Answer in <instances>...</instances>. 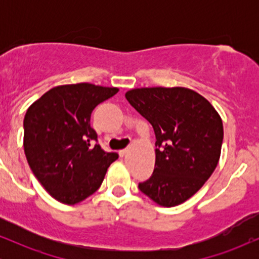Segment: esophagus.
<instances>
[{"label": "esophagus", "mask_w": 259, "mask_h": 259, "mask_svg": "<svg viewBox=\"0 0 259 259\" xmlns=\"http://www.w3.org/2000/svg\"><path fill=\"white\" fill-rule=\"evenodd\" d=\"M126 153H127V148H123V150H120V151H119L120 157H124V156H125Z\"/></svg>", "instance_id": "1"}]
</instances>
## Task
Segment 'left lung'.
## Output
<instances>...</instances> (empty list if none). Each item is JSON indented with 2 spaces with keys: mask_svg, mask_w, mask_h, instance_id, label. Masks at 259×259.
<instances>
[{
  "mask_svg": "<svg viewBox=\"0 0 259 259\" xmlns=\"http://www.w3.org/2000/svg\"><path fill=\"white\" fill-rule=\"evenodd\" d=\"M156 135V163L140 191L163 207L189 200L218 164L223 123L214 107L185 88H142L125 94Z\"/></svg>",
  "mask_w": 259,
  "mask_h": 259,
  "instance_id": "left-lung-1",
  "label": "left lung"
}]
</instances>
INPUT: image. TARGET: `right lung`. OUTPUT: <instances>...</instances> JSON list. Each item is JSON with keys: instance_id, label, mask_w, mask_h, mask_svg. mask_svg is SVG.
I'll return each instance as SVG.
<instances>
[{"instance_id": "obj_1", "label": "right lung", "mask_w": 259, "mask_h": 259, "mask_svg": "<svg viewBox=\"0 0 259 259\" xmlns=\"http://www.w3.org/2000/svg\"><path fill=\"white\" fill-rule=\"evenodd\" d=\"M118 92L80 82L53 88L29 107L24 117V152L36 179L53 198L75 204L96 192L118 159L106 152L91 127V113Z\"/></svg>"}]
</instances>
